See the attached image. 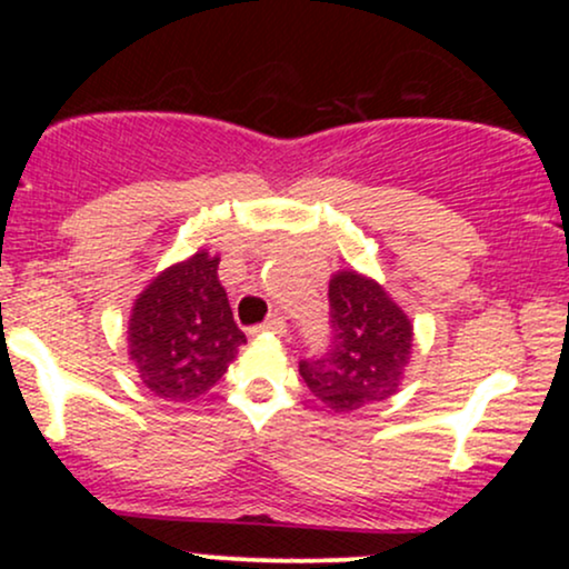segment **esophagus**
Instances as JSON below:
<instances>
[{"label": "esophagus", "instance_id": "34e87169", "mask_svg": "<svg viewBox=\"0 0 569 569\" xmlns=\"http://www.w3.org/2000/svg\"><path fill=\"white\" fill-rule=\"evenodd\" d=\"M259 331H267V335H276V337H283L286 335V321L283 318H270V321L259 326V329H253L251 335H259Z\"/></svg>", "mask_w": 569, "mask_h": 569}]
</instances>
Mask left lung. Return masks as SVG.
Wrapping results in <instances>:
<instances>
[{
	"mask_svg": "<svg viewBox=\"0 0 569 569\" xmlns=\"http://www.w3.org/2000/svg\"><path fill=\"white\" fill-rule=\"evenodd\" d=\"M335 342L323 358L299 363L310 393L337 415L396 396L407 377L415 326L380 280L337 270L329 280Z\"/></svg>",
	"mask_w": 569,
	"mask_h": 569,
	"instance_id": "8db88e82",
	"label": "left lung"
}]
</instances>
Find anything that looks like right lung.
I'll return each mask as SVG.
<instances>
[{"label":"right lung","mask_w":569,"mask_h":569,"mask_svg":"<svg viewBox=\"0 0 569 569\" xmlns=\"http://www.w3.org/2000/svg\"><path fill=\"white\" fill-rule=\"evenodd\" d=\"M217 270L219 253L200 248L149 280L130 310L128 358L162 401L208 393L246 342Z\"/></svg>","instance_id":"1"}]
</instances>
